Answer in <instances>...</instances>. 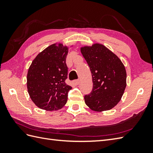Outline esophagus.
<instances>
[{
    "instance_id": "esophagus-1",
    "label": "esophagus",
    "mask_w": 153,
    "mask_h": 153,
    "mask_svg": "<svg viewBox=\"0 0 153 153\" xmlns=\"http://www.w3.org/2000/svg\"><path fill=\"white\" fill-rule=\"evenodd\" d=\"M73 83H74V84L75 85H77L79 84V79L74 80V81H73Z\"/></svg>"
}]
</instances>
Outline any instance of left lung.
I'll list each match as a JSON object with an SVG mask.
<instances>
[{
  "mask_svg": "<svg viewBox=\"0 0 153 153\" xmlns=\"http://www.w3.org/2000/svg\"><path fill=\"white\" fill-rule=\"evenodd\" d=\"M81 52L92 74L93 89L84 96L95 111L108 110L121 99L126 87V71L119 58L102 45L84 47Z\"/></svg>",
  "mask_w": 153,
  "mask_h": 153,
  "instance_id": "1",
  "label": "left lung"
}]
</instances>
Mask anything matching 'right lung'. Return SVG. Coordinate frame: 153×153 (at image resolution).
Listing matches in <instances>:
<instances>
[{"label": "right lung", "mask_w": 153, "mask_h": 153, "mask_svg": "<svg viewBox=\"0 0 153 153\" xmlns=\"http://www.w3.org/2000/svg\"><path fill=\"white\" fill-rule=\"evenodd\" d=\"M68 48L53 44L35 57L29 68L27 87L35 105L48 111L60 109L68 100L71 87L66 83Z\"/></svg>", "instance_id": "right-lung-1"}]
</instances>
